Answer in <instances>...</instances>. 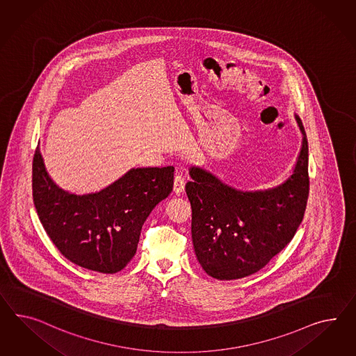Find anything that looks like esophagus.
Wrapping results in <instances>:
<instances>
[{
    "label": "esophagus",
    "mask_w": 356,
    "mask_h": 356,
    "mask_svg": "<svg viewBox=\"0 0 356 356\" xmlns=\"http://www.w3.org/2000/svg\"><path fill=\"white\" fill-rule=\"evenodd\" d=\"M184 188H185V179H184L183 173L177 171V173L175 175V180H173V191L175 193H181L184 192Z\"/></svg>",
    "instance_id": "esophagus-1"
}]
</instances>
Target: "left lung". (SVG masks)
<instances>
[{
	"mask_svg": "<svg viewBox=\"0 0 356 356\" xmlns=\"http://www.w3.org/2000/svg\"><path fill=\"white\" fill-rule=\"evenodd\" d=\"M303 143L294 171L267 191H236L211 173L191 168L185 185L192 206V240L197 259L213 279L246 277L263 268L294 237L303 220L308 192V143Z\"/></svg>",
	"mask_w": 356,
	"mask_h": 356,
	"instance_id": "8db88e82",
	"label": "left lung"
}]
</instances>
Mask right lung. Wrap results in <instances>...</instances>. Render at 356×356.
Returning a JSON list of instances; mask_svg holds the SVG:
<instances>
[{
    "mask_svg": "<svg viewBox=\"0 0 356 356\" xmlns=\"http://www.w3.org/2000/svg\"><path fill=\"white\" fill-rule=\"evenodd\" d=\"M173 168H132L97 193L76 195L49 177L39 146L32 163V195L40 221L58 250L83 268L116 273L135 257L154 207L172 192Z\"/></svg>",
    "mask_w": 356,
    "mask_h": 356,
    "instance_id": "add662e5",
    "label": "right lung"
}]
</instances>
